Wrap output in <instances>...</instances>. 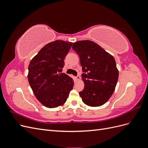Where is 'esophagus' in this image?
Masks as SVG:
<instances>
[{"label": "esophagus", "mask_w": 148, "mask_h": 148, "mask_svg": "<svg viewBox=\"0 0 148 148\" xmlns=\"http://www.w3.org/2000/svg\"><path fill=\"white\" fill-rule=\"evenodd\" d=\"M79 79H80V77L79 75H78L77 77H76V79H77V80H79Z\"/></svg>", "instance_id": "34e87169"}]
</instances>
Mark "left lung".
I'll return each instance as SVG.
<instances>
[{
  "instance_id": "8db88e82",
  "label": "left lung",
  "mask_w": 148,
  "mask_h": 148,
  "mask_svg": "<svg viewBox=\"0 0 148 148\" xmlns=\"http://www.w3.org/2000/svg\"><path fill=\"white\" fill-rule=\"evenodd\" d=\"M72 48L79 57L84 84L79 92L83 102L98 107L107 102L114 92L119 70L114 57L95 42L85 40L73 43Z\"/></svg>"
}]
</instances>
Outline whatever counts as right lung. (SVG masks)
<instances>
[{
  "instance_id": "1",
  "label": "right lung",
  "mask_w": 148,
  "mask_h": 148,
  "mask_svg": "<svg viewBox=\"0 0 148 148\" xmlns=\"http://www.w3.org/2000/svg\"><path fill=\"white\" fill-rule=\"evenodd\" d=\"M72 44L61 40L48 43L28 66V79L34 95L48 108L63 105L73 89V79L62 73L65 57Z\"/></svg>"
}]
</instances>
